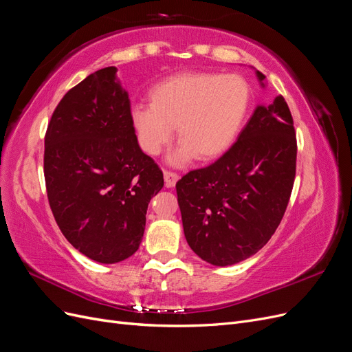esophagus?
Returning <instances> with one entry per match:
<instances>
[{
    "label": "esophagus",
    "instance_id": "obj_1",
    "mask_svg": "<svg viewBox=\"0 0 352 352\" xmlns=\"http://www.w3.org/2000/svg\"><path fill=\"white\" fill-rule=\"evenodd\" d=\"M163 175H164V182H166V186H167V188H173V186L176 185V182H177L179 176H177L175 172H168V170H164Z\"/></svg>",
    "mask_w": 352,
    "mask_h": 352
}]
</instances>
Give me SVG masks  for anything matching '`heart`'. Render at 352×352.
I'll use <instances>...</instances> for the list:
<instances>
[{
    "label": "heart",
    "instance_id": "b5f03b06",
    "mask_svg": "<svg viewBox=\"0 0 352 352\" xmlns=\"http://www.w3.org/2000/svg\"><path fill=\"white\" fill-rule=\"evenodd\" d=\"M251 101L248 83L236 74L186 72L155 83L150 104L131 111L138 144L158 155L173 141L180 145L170 163L182 166L192 158L211 162L225 154L238 138Z\"/></svg>",
    "mask_w": 352,
    "mask_h": 352
}]
</instances>
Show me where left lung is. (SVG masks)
<instances>
[{
	"mask_svg": "<svg viewBox=\"0 0 352 352\" xmlns=\"http://www.w3.org/2000/svg\"><path fill=\"white\" fill-rule=\"evenodd\" d=\"M264 87L265 76L257 70ZM296 168V138L282 95L257 105L229 151L176 184L188 245L212 264H236L269 242L285 214Z\"/></svg>",
	"mask_w": 352,
	"mask_h": 352,
	"instance_id": "8db88e82",
	"label": "left lung"
}]
</instances>
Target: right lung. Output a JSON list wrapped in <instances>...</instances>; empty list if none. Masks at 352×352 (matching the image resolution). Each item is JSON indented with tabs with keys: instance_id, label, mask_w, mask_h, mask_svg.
Listing matches in <instances>:
<instances>
[{
	"instance_id": "1",
	"label": "right lung",
	"mask_w": 352,
	"mask_h": 352,
	"mask_svg": "<svg viewBox=\"0 0 352 352\" xmlns=\"http://www.w3.org/2000/svg\"><path fill=\"white\" fill-rule=\"evenodd\" d=\"M116 72L97 70L61 98L44 153L48 201L60 230L79 252L104 264L138 251L148 204L164 185L163 172L138 144L129 95Z\"/></svg>"
}]
</instances>
